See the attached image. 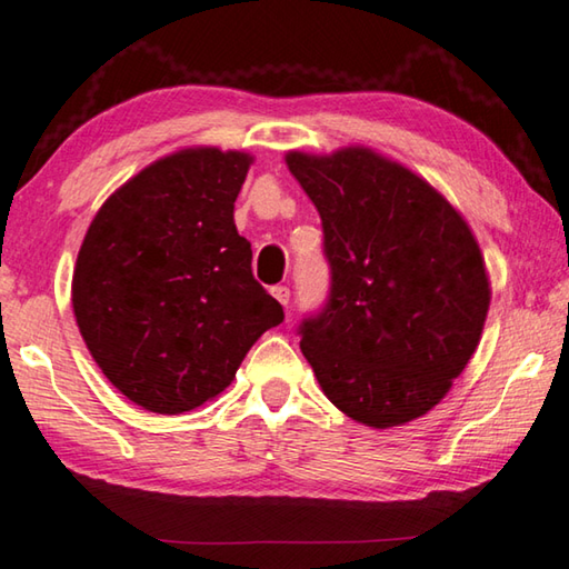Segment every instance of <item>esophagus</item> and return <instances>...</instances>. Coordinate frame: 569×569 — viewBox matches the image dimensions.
<instances>
[{"mask_svg": "<svg viewBox=\"0 0 569 569\" xmlns=\"http://www.w3.org/2000/svg\"><path fill=\"white\" fill-rule=\"evenodd\" d=\"M271 293L278 303H281L283 308H288V303H291V291H288L286 286H273Z\"/></svg>", "mask_w": 569, "mask_h": 569, "instance_id": "34e87169", "label": "esophagus"}]
</instances>
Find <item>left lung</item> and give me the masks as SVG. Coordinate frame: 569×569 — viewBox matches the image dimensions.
Returning a JSON list of instances; mask_svg holds the SVG:
<instances>
[{
    "mask_svg": "<svg viewBox=\"0 0 569 569\" xmlns=\"http://www.w3.org/2000/svg\"><path fill=\"white\" fill-rule=\"evenodd\" d=\"M323 223L331 298L301 351L336 409L403 427L447 397L485 331L492 283L465 216L399 160L366 146L288 150Z\"/></svg>",
    "mask_w": 569,
    "mask_h": 569,
    "instance_id": "8db88e82",
    "label": "left lung"
}]
</instances>
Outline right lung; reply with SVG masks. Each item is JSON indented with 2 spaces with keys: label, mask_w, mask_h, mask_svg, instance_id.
<instances>
[{
  "label": "right lung",
  "mask_w": 569,
  "mask_h": 569,
  "mask_svg": "<svg viewBox=\"0 0 569 569\" xmlns=\"http://www.w3.org/2000/svg\"><path fill=\"white\" fill-rule=\"evenodd\" d=\"M253 156L190 146L104 200L77 253L72 311L104 377L138 407L182 413L236 379L283 308L250 273L233 210Z\"/></svg>",
  "instance_id": "right-lung-1"
}]
</instances>
